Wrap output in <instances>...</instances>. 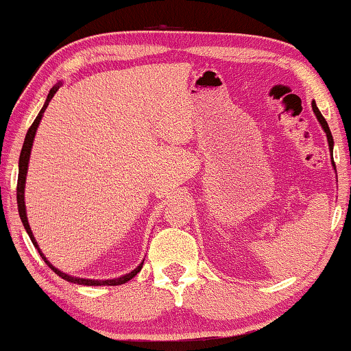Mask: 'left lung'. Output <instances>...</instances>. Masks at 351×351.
<instances>
[{
  "instance_id": "left-lung-1",
  "label": "left lung",
  "mask_w": 351,
  "mask_h": 351,
  "mask_svg": "<svg viewBox=\"0 0 351 351\" xmlns=\"http://www.w3.org/2000/svg\"><path fill=\"white\" fill-rule=\"evenodd\" d=\"M311 106H313V111H315V114H316V117H317V121H319V124L322 125V129H324V132H326L327 142H329V149H330V153H332V148H334V138H332V134H330L329 125H327V121L324 119V116L321 114V111H319V109H317L315 101H313ZM332 161H334V159H332ZM334 166H335V165H334Z\"/></svg>"
}]
</instances>
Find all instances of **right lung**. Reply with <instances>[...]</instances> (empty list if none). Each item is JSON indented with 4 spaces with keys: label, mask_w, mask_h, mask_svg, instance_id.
<instances>
[{
    "label": "right lung",
    "mask_w": 351,
    "mask_h": 351,
    "mask_svg": "<svg viewBox=\"0 0 351 351\" xmlns=\"http://www.w3.org/2000/svg\"><path fill=\"white\" fill-rule=\"evenodd\" d=\"M59 85L53 86L51 90H49L48 93V98L47 101H45L42 111L38 112V116L35 117L34 124H32L29 127V130H27V135H25V140H24V145H22V149H21V156H19V177H17V208H19V216H21V221L22 224H24L27 234H29L32 243L35 245V248L38 250L40 256L43 258V261L47 263V265L51 267V269L56 272V274L59 277H62V279L67 280V282H74V284H80V285H121V284H125L127 280H130L132 277H135L136 274H138L140 271H142V266L143 263L140 265L136 269H134L132 272H129V274L122 276L119 277V279H111V280H90V279H80V277H72V276H67L64 274V272H61L59 269H56L53 265H49V263L47 261V258L43 256V253L40 252L38 245H36L34 235H32V230H30V226H29V221H27V215H25V202H24V186H25V174H27V166H29V156H30V148H32V143H34V136H35V132H36V127H38L40 121H42V114L45 112V109H47L48 103L51 101V98L54 97V93L58 92Z\"/></svg>",
    "instance_id": "add662e5"
}]
</instances>
